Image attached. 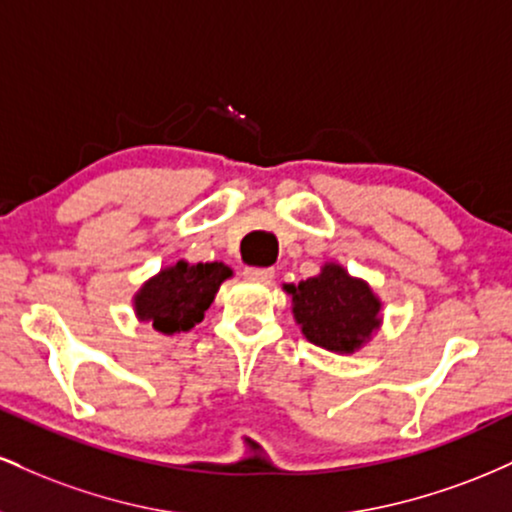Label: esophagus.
<instances>
[{
    "instance_id": "34e87169",
    "label": "esophagus",
    "mask_w": 512,
    "mask_h": 512,
    "mask_svg": "<svg viewBox=\"0 0 512 512\" xmlns=\"http://www.w3.org/2000/svg\"><path fill=\"white\" fill-rule=\"evenodd\" d=\"M245 276L255 281H272L274 279V269L272 267H245Z\"/></svg>"
}]
</instances>
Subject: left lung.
<instances>
[{"label": "left lung", "mask_w": 512, "mask_h": 512, "mask_svg": "<svg viewBox=\"0 0 512 512\" xmlns=\"http://www.w3.org/2000/svg\"><path fill=\"white\" fill-rule=\"evenodd\" d=\"M284 289L293 296V317L315 346L351 354L378 330L380 301L366 281L349 276L339 264H325L317 276Z\"/></svg>", "instance_id": "left-lung-1"}]
</instances>
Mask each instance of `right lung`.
<instances>
[{
	"mask_svg": "<svg viewBox=\"0 0 512 512\" xmlns=\"http://www.w3.org/2000/svg\"><path fill=\"white\" fill-rule=\"evenodd\" d=\"M228 276L231 269L223 262H178L146 281L142 291L134 296V310L139 320L151 322L156 332H187L202 322L204 310Z\"/></svg>",
	"mask_w": 512,
	"mask_h": 512,
	"instance_id": "1",
	"label": "right lung"
}]
</instances>
